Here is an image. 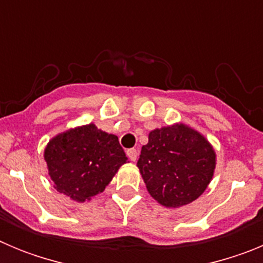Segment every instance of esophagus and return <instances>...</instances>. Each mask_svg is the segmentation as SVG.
Here are the masks:
<instances>
[{
    "label": "esophagus",
    "instance_id": "esophagus-1",
    "mask_svg": "<svg viewBox=\"0 0 263 263\" xmlns=\"http://www.w3.org/2000/svg\"><path fill=\"white\" fill-rule=\"evenodd\" d=\"M126 154L132 162H136L137 158H138V152H137L136 148H129V150L126 152Z\"/></svg>",
    "mask_w": 263,
    "mask_h": 263
}]
</instances>
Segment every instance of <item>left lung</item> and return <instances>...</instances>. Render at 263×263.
<instances>
[{"label":"left lung","instance_id":"obj_1","mask_svg":"<svg viewBox=\"0 0 263 263\" xmlns=\"http://www.w3.org/2000/svg\"><path fill=\"white\" fill-rule=\"evenodd\" d=\"M148 194L167 208L196 200L212 180L216 153L192 127L175 124L148 134L137 162Z\"/></svg>","mask_w":263,"mask_h":263}]
</instances>
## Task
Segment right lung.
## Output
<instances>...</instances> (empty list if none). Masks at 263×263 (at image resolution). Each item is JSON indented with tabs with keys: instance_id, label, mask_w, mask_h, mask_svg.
I'll return each mask as SVG.
<instances>
[{
	"instance_id": "right-lung-1",
	"label": "right lung",
	"mask_w": 263,
	"mask_h": 263,
	"mask_svg": "<svg viewBox=\"0 0 263 263\" xmlns=\"http://www.w3.org/2000/svg\"><path fill=\"white\" fill-rule=\"evenodd\" d=\"M45 160L55 190L84 203L105 190L127 158L117 136L89 124L53 137Z\"/></svg>"
}]
</instances>
